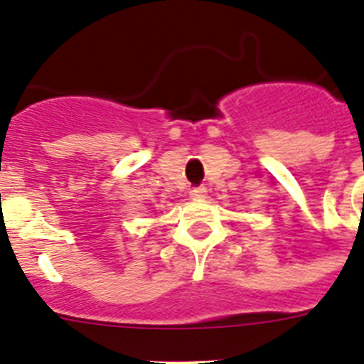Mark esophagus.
<instances>
[{
  "mask_svg": "<svg viewBox=\"0 0 364 364\" xmlns=\"http://www.w3.org/2000/svg\"><path fill=\"white\" fill-rule=\"evenodd\" d=\"M189 195L193 198H204L206 197V188L204 186H198V188H191L189 189Z\"/></svg>",
  "mask_w": 364,
  "mask_h": 364,
  "instance_id": "34e87169",
  "label": "esophagus"
}]
</instances>
